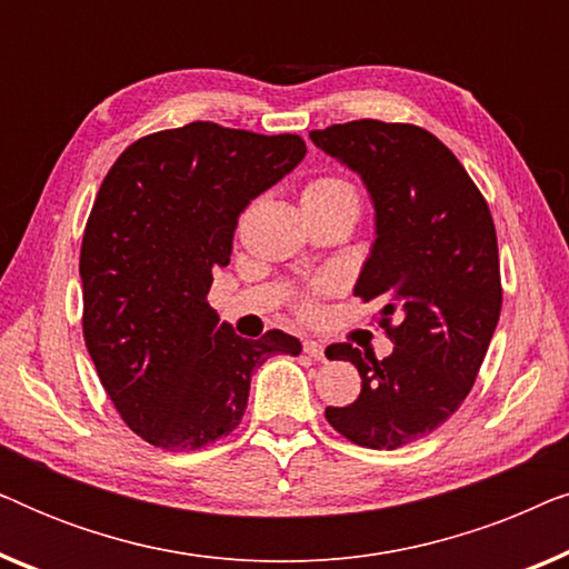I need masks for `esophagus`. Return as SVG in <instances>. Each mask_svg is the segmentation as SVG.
I'll return each mask as SVG.
<instances>
[{
    "instance_id": "esophagus-1",
    "label": "esophagus",
    "mask_w": 569,
    "mask_h": 569,
    "mask_svg": "<svg viewBox=\"0 0 569 569\" xmlns=\"http://www.w3.org/2000/svg\"><path fill=\"white\" fill-rule=\"evenodd\" d=\"M302 352L308 357H313V360H326V347L321 341H313V339H306L302 341Z\"/></svg>"
}]
</instances>
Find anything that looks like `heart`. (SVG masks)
<instances>
[{
  "label": "heart",
  "instance_id": "1",
  "mask_svg": "<svg viewBox=\"0 0 569 569\" xmlns=\"http://www.w3.org/2000/svg\"><path fill=\"white\" fill-rule=\"evenodd\" d=\"M310 204H352L360 209V197H357V189L347 181V178L318 176L310 178L306 189H302V207ZM316 295L318 290H310L306 295H300V298H295V310H298L302 318L316 316Z\"/></svg>",
  "mask_w": 569,
  "mask_h": 569
}]
</instances>
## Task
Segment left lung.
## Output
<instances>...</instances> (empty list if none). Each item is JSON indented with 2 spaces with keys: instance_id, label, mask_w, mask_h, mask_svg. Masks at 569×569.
<instances>
[{
  "instance_id": "8db88e82",
  "label": "left lung",
  "mask_w": 569,
  "mask_h": 569,
  "mask_svg": "<svg viewBox=\"0 0 569 569\" xmlns=\"http://www.w3.org/2000/svg\"><path fill=\"white\" fill-rule=\"evenodd\" d=\"M310 139L376 201L378 238L355 295L383 306L378 326L393 341L383 360L347 341L326 349L362 378L360 396L326 419L355 446L396 450L438 430L477 383L502 308L492 212L461 160L415 123L360 119Z\"/></svg>"
}]
</instances>
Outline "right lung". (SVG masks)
Returning <instances> with one entry per match:
<instances>
[{"label": "right lung", "mask_w": 569, "mask_h": 569, "mask_svg": "<svg viewBox=\"0 0 569 569\" xmlns=\"http://www.w3.org/2000/svg\"><path fill=\"white\" fill-rule=\"evenodd\" d=\"M298 134L212 121L139 137L100 183L80 248L82 337L131 432L199 450L243 419L251 372L300 341L243 339L207 302L248 201L298 166Z\"/></svg>", "instance_id": "right-lung-1"}]
</instances>
